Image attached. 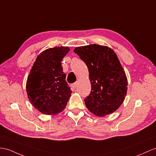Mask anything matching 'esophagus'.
Wrapping results in <instances>:
<instances>
[{
	"label": "esophagus",
	"mask_w": 156,
	"mask_h": 156,
	"mask_svg": "<svg viewBox=\"0 0 156 156\" xmlns=\"http://www.w3.org/2000/svg\"><path fill=\"white\" fill-rule=\"evenodd\" d=\"M77 82L74 83H73V84L71 85V87H72V88H73V89H74L76 88V87H77Z\"/></svg>",
	"instance_id": "esophagus-1"
}]
</instances>
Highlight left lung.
I'll return each mask as SVG.
<instances>
[{
  "mask_svg": "<svg viewBox=\"0 0 156 156\" xmlns=\"http://www.w3.org/2000/svg\"><path fill=\"white\" fill-rule=\"evenodd\" d=\"M73 51L88 67L91 91L85 99L87 108L100 117L116 111L128 89L126 75L116 53L98 44L77 47Z\"/></svg>",
  "mask_w": 156,
  "mask_h": 156,
  "instance_id": "8db88e82",
  "label": "left lung"
}]
</instances>
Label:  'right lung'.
<instances>
[{
  "mask_svg": "<svg viewBox=\"0 0 156 156\" xmlns=\"http://www.w3.org/2000/svg\"><path fill=\"white\" fill-rule=\"evenodd\" d=\"M69 50L63 46L45 49L37 57L30 70L26 87L28 98L44 115L62 112L71 97L72 91L61 63Z\"/></svg>",
  "mask_w": 156,
  "mask_h": 156,
  "instance_id": "obj_1",
  "label": "right lung"
}]
</instances>
